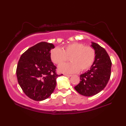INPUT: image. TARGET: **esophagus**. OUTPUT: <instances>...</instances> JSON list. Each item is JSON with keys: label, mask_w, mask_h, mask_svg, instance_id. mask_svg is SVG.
<instances>
[{"label": "esophagus", "mask_w": 126, "mask_h": 126, "mask_svg": "<svg viewBox=\"0 0 126 126\" xmlns=\"http://www.w3.org/2000/svg\"><path fill=\"white\" fill-rule=\"evenodd\" d=\"M64 76H67V77H71L72 75H70V74H64Z\"/></svg>", "instance_id": "esophagus-1"}]
</instances>
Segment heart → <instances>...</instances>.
Here are the masks:
<instances>
[{"label":"heart","mask_w":126,"mask_h":126,"mask_svg":"<svg viewBox=\"0 0 126 126\" xmlns=\"http://www.w3.org/2000/svg\"><path fill=\"white\" fill-rule=\"evenodd\" d=\"M50 57L53 62L57 64H60L69 57L71 62L61 63L58 67V71L61 73L71 74L89 69L94 61L95 52L90 46H84L80 43H73L62 49H52Z\"/></svg>","instance_id":"obj_1"}]
</instances>
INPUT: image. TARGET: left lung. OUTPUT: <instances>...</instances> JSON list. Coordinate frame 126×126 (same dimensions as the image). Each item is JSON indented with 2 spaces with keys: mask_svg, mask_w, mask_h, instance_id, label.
<instances>
[{
  "mask_svg": "<svg viewBox=\"0 0 126 126\" xmlns=\"http://www.w3.org/2000/svg\"><path fill=\"white\" fill-rule=\"evenodd\" d=\"M91 43L95 52L94 61L90 69L79 76V83L74 87L78 93L86 97L95 95L103 90L111 74L112 62L106 50L95 43Z\"/></svg>",
  "mask_w": 126,
  "mask_h": 126,
  "instance_id": "8db88e82",
  "label": "left lung"
}]
</instances>
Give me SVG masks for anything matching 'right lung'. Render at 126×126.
Listing matches in <instances>:
<instances>
[{
    "label": "right lung",
    "instance_id": "right-lung-1",
    "mask_svg": "<svg viewBox=\"0 0 126 126\" xmlns=\"http://www.w3.org/2000/svg\"><path fill=\"white\" fill-rule=\"evenodd\" d=\"M54 44L43 42L21 55L16 68L18 83L30 98L41 101L48 98L56 87L57 67L51 61L50 52Z\"/></svg>",
    "mask_w": 126,
    "mask_h": 126
}]
</instances>
